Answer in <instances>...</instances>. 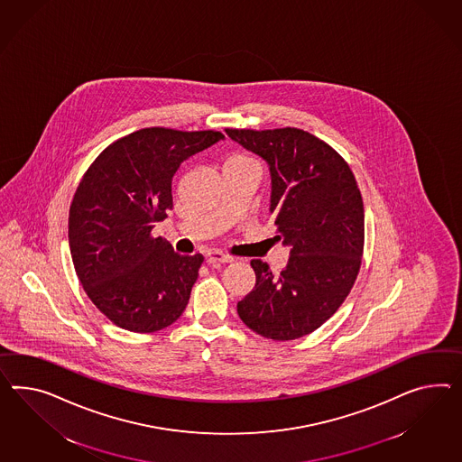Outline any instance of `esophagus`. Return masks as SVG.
<instances>
[{"mask_svg":"<svg viewBox=\"0 0 462 462\" xmlns=\"http://www.w3.org/2000/svg\"><path fill=\"white\" fill-rule=\"evenodd\" d=\"M207 263H208V265H212V267H220L222 263H234V257H232V255H226L224 252L213 250V252H208Z\"/></svg>","mask_w":462,"mask_h":462,"instance_id":"esophagus-1","label":"esophagus"}]
</instances>
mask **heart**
<instances>
[{"label":"heart","instance_id":"b5f03b06","mask_svg":"<svg viewBox=\"0 0 462 462\" xmlns=\"http://www.w3.org/2000/svg\"><path fill=\"white\" fill-rule=\"evenodd\" d=\"M234 162H255V160H252L247 154H240V152H238V154L230 156L226 164H234Z\"/></svg>","mask_w":462,"mask_h":462}]
</instances>
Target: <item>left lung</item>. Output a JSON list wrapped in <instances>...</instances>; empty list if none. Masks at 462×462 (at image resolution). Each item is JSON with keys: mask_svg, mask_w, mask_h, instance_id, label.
Segmentation results:
<instances>
[{"mask_svg": "<svg viewBox=\"0 0 462 462\" xmlns=\"http://www.w3.org/2000/svg\"><path fill=\"white\" fill-rule=\"evenodd\" d=\"M226 134L269 162L271 213L277 238L291 249L279 274L250 261L255 286L238 300V316L269 339L306 337L339 310L360 273L362 191L345 158L304 129L228 127Z\"/></svg>", "mask_w": 462, "mask_h": 462, "instance_id": "8db88e82", "label": "left lung"}]
</instances>
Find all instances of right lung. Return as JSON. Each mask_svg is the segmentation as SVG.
<instances>
[{"instance_id": "1", "label": "right lung", "mask_w": 462, "mask_h": 462, "mask_svg": "<svg viewBox=\"0 0 462 462\" xmlns=\"http://www.w3.org/2000/svg\"><path fill=\"white\" fill-rule=\"evenodd\" d=\"M218 139L220 131L144 127L119 137L88 168L69 210L75 273L114 325L154 333L187 308L203 255H180L151 230L173 208L180 164Z\"/></svg>"}]
</instances>
